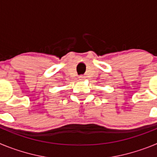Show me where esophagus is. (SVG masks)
<instances>
[{
	"label": "esophagus",
	"instance_id": "34e87169",
	"mask_svg": "<svg viewBox=\"0 0 157 157\" xmlns=\"http://www.w3.org/2000/svg\"><path fill=\"white\" fill-rule=\"evenodd\" d=\"M79 78L81 80H84V79H85V76H82V75L79 76Z\"/></svg>",
	"mask_w": 157,
	"mask_h": 157
}]
</instances>
